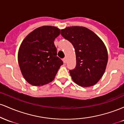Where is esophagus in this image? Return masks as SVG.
I'll use <instances>...</instances> for the list:
<instances>
[{
	"label": "esophagus",
	"mask_w": 124,
	"mask_h": 124,
	"mask_svg": "<svg viewBox=\"0 0 124 124\" xmlns=\"http://www.w3.org/2000/svg\"><path fill=\"white\" fill-rule=\"evenodd\" d=\"M63 63H66V58H64L63 59Z\"/></svg>",
	"instance_id": "obj_1"
}]
</instances>
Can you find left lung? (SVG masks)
Here are the masks:
<instances>
[{
	"mask_svg": "<svg viewBox=\"0 0 124 124\" xmlns=\"http://www.w3.org/2000/svg\"><path fill=\"white\" fill-rule=\"evenodd\" d=\"M62 36L75 50L76 68L70 70L72 80L82 87L94 86L101 78L108 62V52L103 41L85 27H68L61 30Z\"/></svg>",
	"mask_w": 124,
	"mask_h": 124,
	"instance_id": "1",
	"label": "left lung"
}]
</instances>
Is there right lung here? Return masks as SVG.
Returning a JSON list of instances; mask_svg holds the SVG:
<instances>
[{"label": "right lung", "mask_w": 124, "mask_h": 124, "mask_svg": "<svg viewBox=\"0 0 124 124\" xmlns=\"http://www.w3.org/2000/svg\"><path fill=\"white\" fill-rule=\"evenodd\" d=\"M60 30L45 25L31 32L21 42L18 62L25 80L32 86H41L54 80L63 62L58 57L54 40Z\"/></svg>", "instance_id": "right-lung-1"}]
</instances>
